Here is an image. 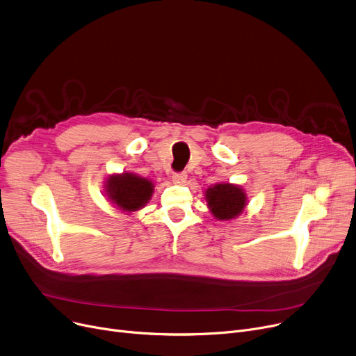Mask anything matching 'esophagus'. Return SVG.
<instances>
[{
    "label": "esophagus",
    "mask_w": 356,
    "mask_h": 356,
    "mask_svg": "<svg viewBox=\"0 0 356 356\" xmlns=\"http://www.w3.org/2000/svg\"><path fill=\"white\" fill-rule=\"evenodd\" d=\"M186 179H188V175H186L184 172L173 173V176H172V180H173L175 183H177V184H181V183H184V181H186Z\"/></svg>",
    "instance_id": "obj_1"
}]
</instances>
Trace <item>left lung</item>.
<instances>
[{
  "instance_id": "obj_1",
  "label": "left lung",
  "mask_w": 356,
  "mask_h": 356,
  "mask_svg": "<svg viewBox=\"0 0 356 356\" xmlns=\"http://www.w3.org/2000/svg\"><path fill=\"white\" fill-rule=\"evenodd\" d=\"M207 199L212 213L220 220L232 219L245 208V193L229 183L212 186L207 191Z\"/></svg>"
}]
</instances>
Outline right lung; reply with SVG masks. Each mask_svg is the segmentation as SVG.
<instances>
[{
	"mask_svg": "<svg viewBox=\"0 0 356 356\" xmlns=\"http://www.w3.org/2000/svg\"><path fill=\"white\" fill-rule=\"evenodd\" d=\"M106 195L118 208L133 212L145 204L153 195V183L138 176L122 173L108 179Z\"/></svg>",
	"mask_w": 356,
	"mask_h": 356,
	"instance_id": "right-lung-1",
	"label": "right lung"
}]
</instances>
